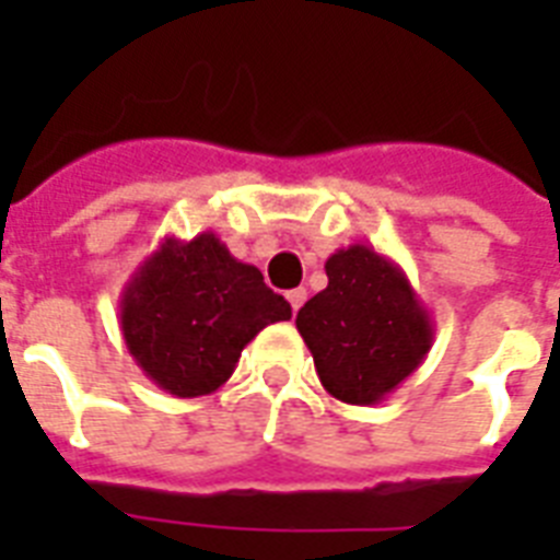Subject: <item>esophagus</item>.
Returning <instances> with one entry per match:
<instances>
[{"label": "esophagus", "instance_id": "1", "mask_svg": "<svg viewBox=\"0 0 560 560\" xmlns=\"http://www.w3.org/2000/svg\"><path fill=\"white\" fill-rule=\"evenodd\" d=\"M305 299H307V290H305V288L290 290V293H288V302H290V307H293V314H296L299 307L305 305Z\"/></svg>", "mask_w": 560, "mask_h": 560}]
</instances>
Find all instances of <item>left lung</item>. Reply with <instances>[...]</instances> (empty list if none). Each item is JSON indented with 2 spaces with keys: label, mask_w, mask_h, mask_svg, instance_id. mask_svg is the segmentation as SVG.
<instances>
[{
  "label": "left lung",
  "mask_w": 560,
  "mask_h": 560,
  "mask_svg": "<svg viewBox=\"0 0 560 560\" xmlns=\"http://www.w3.org/2000/svg\"><path fill=\"white\" fill-rule=\"evenodd\" d=\"M325 272L328 288L307 299L296 328L325 392L342 404L372 407L424 363L433 316L407 272L372 246L337 249Z\"/></svg>",
  "instance_id": "1"
}]
</instances>
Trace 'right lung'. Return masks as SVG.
Here are the masks:
<instances>
[{"label":"right lung","mask_w":560,"mask_h":560,"mask_svg":"<svg viewBox=\"0 0 560 560\" xmlns=\"http://www.w3.org/2000/svg\"><path fill=\"white\" fill-rule=\"evenodd\" d=\"M284 319L288 299L264 284L258 267L237 261L214 232L165 237L136 267L118 302L130 358L177 398L220 389L246 342Z\"/></svg>","instance_id":"1"}]
</instances>
